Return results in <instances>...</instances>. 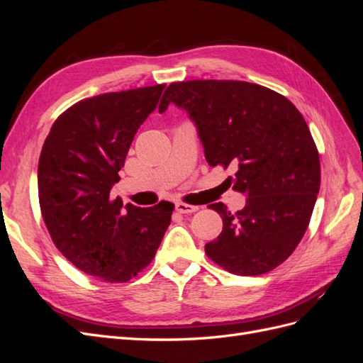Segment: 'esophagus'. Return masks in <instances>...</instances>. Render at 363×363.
<instances>
[{"label": "esophagus", "instance_id": "obj_1", "mask_svg": "<svg viewBox=\"0 0 363 363\" xmlns=\"http://www.w3.org/2000/svg\"><path fill=\"white\" fill-rule=\"evenodd\" d=\"M175 211L179 213H194L199 211V206H191L186 203H175Z\"/></svg>", "mask_w": 363, "mask_h": 363}]
</instances>
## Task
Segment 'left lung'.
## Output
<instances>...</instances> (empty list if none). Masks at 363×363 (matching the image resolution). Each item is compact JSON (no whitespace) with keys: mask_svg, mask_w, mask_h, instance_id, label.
Returning a JSON list of instances; mask_svg holds the SVG:
<instances>
[{"mask_svg":"<svg viewBox=\"0 0 363 363\" xmlns=\"http://www.w3.org/2000/svg\"><path fill=\"white\" fill-rule=\"evenodd\" d=\"M169 103L194 121L211 167L236 168L233 191L247 195L235 213L213 208L223 232L206 255L236 276H260L286 260L309 225L320 192V155L303 115L286 96L236 80L171 83L159 104Z\"/></svg>","mask_w":363,"mask_h":363,"instance_id":"8db88e82","label":"left lung"}]
</instances>
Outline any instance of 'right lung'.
Instances as JSON below:
<instances>
[{"label":"right lung","instance_id":"add662e5","mask_svg":"<svg viewBox=\"0 0 363 363\" xmlns=\"http://www.w3.org/2000/svg\"><path fill=\"white\" fill-rule=\"evenodd\" d=\"M164 84L86 98L50 130L39 157L42 218L72 265L108 283H125L151 260L171 224L174 204L123 206L111 199L138 128Z\"/></svg>","mask_w":363,"mask_h":363}]
</instances>
